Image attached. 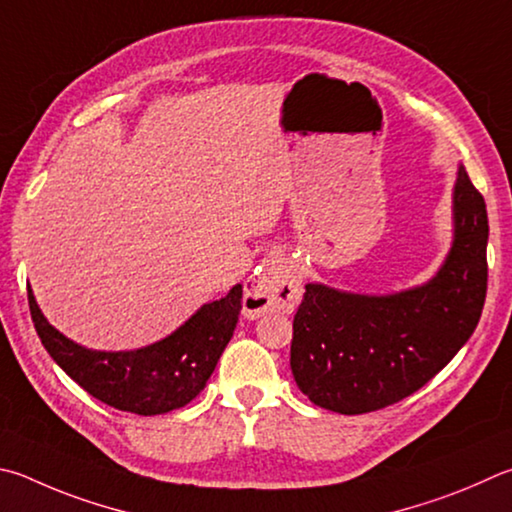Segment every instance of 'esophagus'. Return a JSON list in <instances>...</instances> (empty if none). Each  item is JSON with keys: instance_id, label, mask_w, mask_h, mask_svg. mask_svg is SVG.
<instances>
[{"instance_id": "34e87169", "label": "esophagus", "mask_w": 512, "mask_h": 512, "mask_svg": "<svg viewBox=\"0 0 512 512\" xmlns=\"http://www.w3.org/2000/svg\"><path fill=\"white\" fill-rule=\"evenodd\" d=\"M302 284L297 268L288 262L280 250L268 253L262 262V271L246 284L244 313L262 315L271 311H293L300 302Z\"/></svg>"}]
</instances>
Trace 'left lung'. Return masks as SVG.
I'll return each mask as SVG.
<instances>
[{"instance_id": "1", "label": "left lung", "mask_w": 512, "mask_h": 512, "mask_svg": "<svg viewBox=\"0 0 512 512\" xmlns=\"http://www.w3.org/2000/svg\"><path fill=\"white\" fill-rule=\"evenodd\" d=\"M486 246V201L459 167L454 244L430 284L385 297L304 286L291 340L300 392L324 410L367 414L430 383L477 329L488 291Z\"/></svg>"}]
</instances>
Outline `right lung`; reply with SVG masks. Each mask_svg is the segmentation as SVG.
<instances>
[{"label":"right lung","instance_id":"right-lung-1","mask_svg":"<svg viewBox=\"0 0 512 512\" xmlns=\"http://www.w3.org/2000/svg\"><path fill=\"white\" fill-rule=\"evenodd\" d=\"M29 309L44 349L67 376L120 412L156 416L188 405L215 371L241 311V286L210 302L172 336L136 351H91L53 329L29 286Z\"/></svg>","mask_w":512,"mask_h":512}]
</instances>
